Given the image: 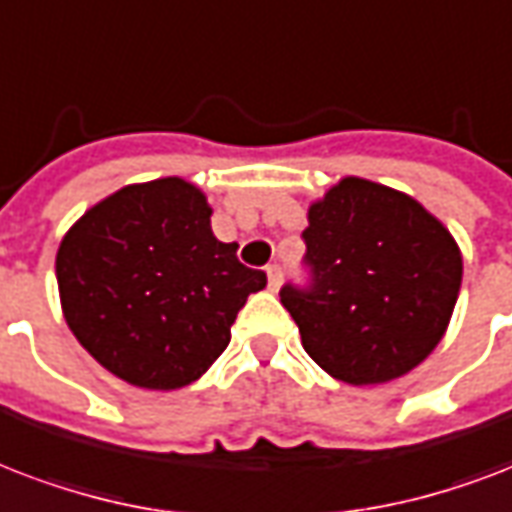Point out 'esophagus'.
<instances>
[{"instance_id":"1","label":"esophagus","mask_w":512,"mask_h":512,"mask_svg":"<svg viewBox=\"0 0 512 512\" xmlns=\"http://www.w3.org/2000/svg\"><path fill=\"white\" fill-rule=\"evenodd\" d=\"M265 273H268V290H279V284H282V268H279V265H268Z\"/></svg>"}]
</instances>
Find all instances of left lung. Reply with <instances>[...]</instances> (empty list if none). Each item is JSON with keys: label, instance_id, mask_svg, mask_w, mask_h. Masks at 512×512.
<instances>
[{"label": "left lung", "instance_id": "1", "mask_svg": "<svg viewBox=\"0 0 512 512\" xmlns=\"http://www.w3.org/2000/svg\"><path fill=\"white\" fill-rule=\"evenodd\" d=\"M303 241L311 284L279 295L319 368L373 386L427 360L462 287V252L435 214L395 187L343 177L308 206Z\"/></svg>", "mask_w": 512, "mask_h": 512}]
</instances>
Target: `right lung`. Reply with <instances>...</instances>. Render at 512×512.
Masks as SVG:
<instances>
[{
  "label": "right lung",
  "instance_id": "right-lung-1",
  "mask_svg": "<svg viewBox=\"0 0 512 512\" xmlns=\"http://www.w3.org/2000/svg\"><path fill=\"white\" fill-rule=\"evenodd\" d=\"M212 233V206L182 177L120 187L66 230L56 255L61 311L112 376L182 389L212 368L265 273Z\"/></svg>",
  "mask_w": 512,
  "mask_h": 512
}]
</instances>
